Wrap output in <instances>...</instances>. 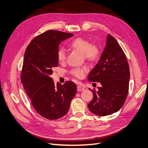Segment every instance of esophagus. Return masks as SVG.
<instances>
[{
    "instance_id": "34e87169",
    "label": "esophagus",
    "mask_w": 148,
    "mask_h": 148,
    "mask_svg": "<svg viewBox=\"0 0 148 148\" xmlns=\"http://www.w3.org/2000/svg\"><path fill=\"white\" fill-rule=\"evenodd\" d=\"M84 90V87H83L81 86H77V90L78 92H81V91H83Z\"/></svg>"
}]
</instances>
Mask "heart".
Returning <instances> with one entry per match:
<instances>
[{
    "mask_svg": "<svg viewBox=\"0 0 148 148\" xmlns=\"http://www.w3.org/2000/svg\"><path fill=\"white\" fill-rule=\"evenodd\" d=\"M69 47L70 49L81 53L85 59L90 62H95L98 60L101 54L100 48L97 44H90L88 40L77 38L71 42ZM57 59L60 62L63 63L66 61L67 53L64 49H60L57 51ZM88 71L86 67L76 68L71 70V73L78 78H82L84 73Z\"/></svg>",
    "mask_w": 148,
    "mask_h": 148,
    "instance_id": "heart-1",
    "label": "heart"
}]
</instances>
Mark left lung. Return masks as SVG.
Masks as SVG:
<instances>
[{
	"mask_svg": "<svg viewBox=\"0 0 148 148\" xmlns=\"http://www.w3.org/2000/svg\"><path fill=\"white\" fill-rule=\"evenodd\" d=\"M129 78V66L125 53L117 40L108 34L100 60L88 75V81L101 84L97 92L90 89L93 95L88 104L90 112L103 116L119 111L127 96Z\"/></svg>",
	"mask_w": 148,
	"mask_h": 148,
	"instance_id": "1",
	"label": "left lung"
}]
</instances>
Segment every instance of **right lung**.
Wrapping results in <instances>:
<instances>
[{"mask_svg": "<svg viewBox=\"0 0 148 148\" xmlns=\"http://www.w3.org/2000/svg\"><path fill=\"white\" fill-rule=\"evenodd\" d=\"M73 35L48 30L34 38L25 52L21 82L33 108L47 119L57 120L66 115L77 90L72 81L55 84L50 77L53 69L58 66L59 45Z\"/></svg>", "mask_w": 148, "mask_h": 148, "instance_id": "obj_1", "label": "right lung"}]
</instances>
